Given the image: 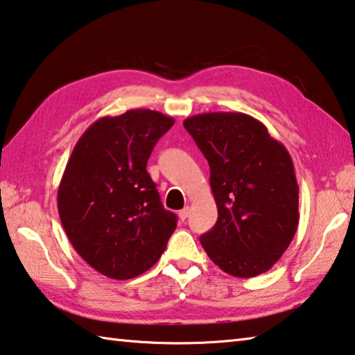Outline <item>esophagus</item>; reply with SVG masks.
<instances>
[{
    "instance_id": "34e87169",
    "label": "esophagus",
    "mask_w": 355,
    "mask_h": 355,
    "mask_svg": "<svg viewBox=\"0 0 355 355\" xmlns=\"http://www.w3.org/2000/svg\"><path fill=\"white\" fill-rule=\"evenodd\" d=\"M189 215H190V207L187 206V207H184L181 212H179V218H181L182 221L184 220H187L189 218Z\"/></svg>"
}]
</instances>
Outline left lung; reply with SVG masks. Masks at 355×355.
Wrapping results in <instances>:
<instances>
[{
	"mask_svg": "<svg viewBox=\"0 0 355 355\" xmlns=\"http://www.w3.org/2000/svg\"><path fill=\"white\" fill-rule=\"evenodd\" d=\"M210 166L218 220L200 237L215 265L235 277L268 271L293 240L300 187L293 160L263 123L241 112L184 121Z\"/></svg>",
	"mask_w": 355,
	"mask_h": 355,
	"instance_id": "left-lung-1",
	"label": "left lung"
}]
</instances>
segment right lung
Here are the masks:
<instances>
[{"label":"right lung","mask_w":355,"mask_h":355,"mask_svg":"<svg viewBox=\"0 0 355 355\" xmlns=\"http://www.w3.org/2000/svg\"><path fill=\"white\" fill-rule=\"evenodd\" d=\"M174 124L157 110L103 116L85 130L58 190L62 226L74 250L110 279H132L165 251L178 216L165 210L146 164Z\"/></svg>","instance_id":"1"}]
</instances>
